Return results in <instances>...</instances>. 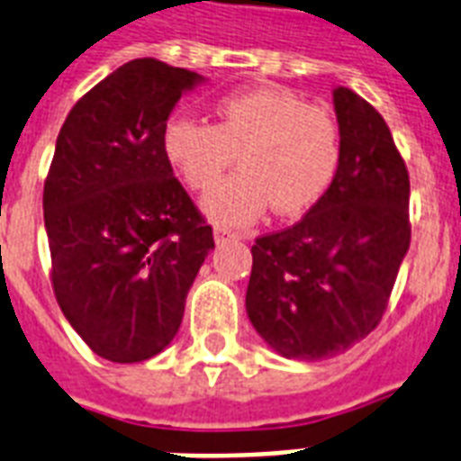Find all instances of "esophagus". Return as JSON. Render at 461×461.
<instances>
[{
    "label": "esophagus",
    "instance_id": "1",
    "mask_svg": "<svg viewBox=\"0 0 461 461\" xmlns=\"http://www.w3.org/2000/svg\"><path fill=\"white\" fill-rule=\"evenodd\" d=\"M212 237H215V243H227V241H237L239 234L237 231L227 230V227H215Z\"/></svg>",
    "mask_w": 461,
    "mask_h": 461
}]
</instances>
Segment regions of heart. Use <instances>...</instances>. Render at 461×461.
Masks as SVG:
<instances>
[{
	"instance_id": "heart-1",
	"label": "heart",
	"mask_w": 461,
	"mask_h": 461,
	"mask_svg": "<svg viewBox=\"0 0 461 461\" xmlns=\"http://www.w3.org/2000/svg\"><path fill=\"white\" fill-rule=\"evenodd\" d=\"M215 125L172 115L160 134L167 166L192 192H211L239 153L241 170L203 198L218 224L243 227L275 205L301 215L324 196L340 163V130L327 108L286 87H253L215 101Z\"/></svg>"
}]
</instances>
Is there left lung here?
<instances>
[{"label":"left lung","instance_id":"1","mask_svg":"<svg viewBox=\"0 0 461 461\" xmlns=\"http://www.w3.org/2000/svg\"><path fill=\"white\" fill-rule=\"evenodd\" d=\"M340 163L305 218L256 239L246 312L289 360H327L372 334L410 249V177L379 111L336 87Z\"/></svg>","mask_w":461,"mask_h":461}]
</instances>
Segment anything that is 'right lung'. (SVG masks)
Returning <instances> with one entry per match:
<instances>
[{"mask_svg":"<svg viewBox=\"0 0 461 461\" xmlns=\"http://www.w3.org/2000/svg\"><path fill=\"white\" fill-rule=\"evenodd\" d=\"M205 77L134 59L68 113L44 182L51 282L63 315L99 357L149 360L177 334L215 241L167 166L160 134Z\"/></svg>","mask_w":461,"mask_h":461,"instance_id":"right-lung-1","label":"right lung"}]
</instances>
